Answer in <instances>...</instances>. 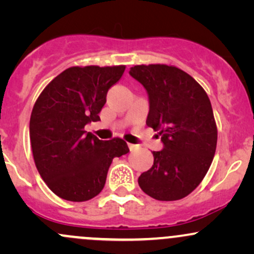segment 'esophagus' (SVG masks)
<instances>
[{"label":"esophagus","instance_id":"esophagus-1","mask_svg":"<svg viewBox=\"0 0 254 254\" xmlns=\"http://www.w3.org/2000/svg\"><path fill=\"white\" fill-rule=\"evenodd\" d=\"M127 147H129L130 151H133V150H136L137 148H138V145H136V144H131V143H127Z\"/></svg>","mask_w":254,"mask_h":254}]
</instances>
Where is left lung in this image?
I'll return each mask as SVG.
<instances>
[{
	"label": "left lung",
	"instance_id": "left-lung-1",
	"mask_svg": "<svg viewBox=\"0 0 254 254\" xmlns=\"http://www.w3.org/2000/svg\"><path fill=\"white\" fill-rule=\"evenodd\" d=\"M129 74L149 98L147 125L159 131L164 149L153 151L154 165L138 178L144 193L178 200L199 185L214 159L217 127L203 87L173 65H135Z\"/></svg>",
	"mask_w": 254,
	"mask_h": 254
}]
</instances>
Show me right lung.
I'll return each mask as SVG.
<instances>
[{
    "label": "right lung",
    "mask_w": 254,
    "mask_h": 254,
    "mask_svg": "<svg viewBox=\"0 0 254 254\" xmlns=\"http://www.w3.org/2000/svg\"><path fill=\"white\" fill-rule=\"evenodd\" d=\"M125 65L71 66L38 97L30 119L34 164L49 189L70 202L100 193L112 160L129 153L122 138L101 141L84 130L100 121L106 94L121 80Z\"/></svg>",
    "instance_id": "add662e5"
}]
</instances>
